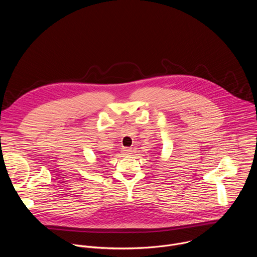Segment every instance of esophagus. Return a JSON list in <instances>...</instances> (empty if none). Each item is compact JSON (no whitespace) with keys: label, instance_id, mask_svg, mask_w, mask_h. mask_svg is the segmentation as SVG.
<instances>
[{"label":"esophagus","instance_id":"34e87169","mask_svg":"<svg viewBox=\"0 0 257 257\" xmlns=\"http://www.w3.org/2000/svg\"><path fill=\"white\" fill-rule=\"evenodd\" d=\"M123 152H124L125 155H130L132 151H131V149H129V148H125V149L123 150Z\"/></svg>","mask_w":257,"mask_h":257}]
</instances>
